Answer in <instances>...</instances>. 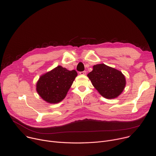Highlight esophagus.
Here are the masks:
<instances>
[{"instance_id": "1", "label": "esophagus", "mask_w": 156, "mask_h": 156, "mask_svg": "<svg viewBox=\"0 0 156 156\" xmlns=\"http://www.w3.org/2000/svg\"><path fill=\"white\" fill-rule=\"evenodd\" d=\"M79 74L82 76H84L86 74V71H82V72H80Z\"/></svg>"}]
</instances>
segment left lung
<instances>
[{"label": "left lung", "instance_id": "8db88e82", "mask_svg": "<svg viewBox=\"0 0 156 156\" xmlns=\"http://www.w3.org/2000/svg\"><path fill=\"white\" fill-rule=\"evenodd\" d=\"M87 77L99 93L106 99L120 96L126 86L125 77L122 72L104 63L94 66Z\"/></svg>", "mask_w": 156, "mask_h": 156}]
</instances>
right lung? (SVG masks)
<instances>
[{
	"instance_id": "right-lung-1",
	"label": "right lung",
	"mask_w": 156,
	"mask_h": 156,
	"mask_svg": "<svg viewBox=\"0 0 156 156\" xmlns=\"http://www.w3.org/2000/svg\"><path fill=\"white\" fill-rule=\"evenodd\" d=\"M77 76L75 70L58 66L41 75L36 82V91L46 102L56 104L66 98Z\"/></svg>"
}]
</instances>
